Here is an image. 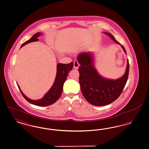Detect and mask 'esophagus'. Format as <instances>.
<instances>
[{"instance_id": "1", "label": "esophagus", "mask_w": 149, "mask_h": 149, "mask_svg": "<svg viewBox=\"0 0 149 149\" xmlns=\"http://www.w3.org/2000/svg\"><path fill=\"white\" fill-rule=\"evenodd\" d=\"M79 66H80V64H79V63H78L77 61H74V68L77 69Z\"/></svg>"}]
</instances>
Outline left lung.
Here are the masks:
<instances>
[{
    "mask_svg": "<svg viewBox=\"0 0 149 149\" xmlns=\"http://www.w3.org/2000/svg\"><path fill=\"white\" fill-rule=\"evenodd\" d=\"M103 33L120 45L112 34L106 32ZM121 47L127 53L124 47L123 46ZM94 58L93 52L82 53L77 57V61L80 65L79 68V83L82 95L88 102L94 106H105L117 99L123 91L128 77L129 61L127 59L124 74L114 80L104 77L98 73L95 67Z\"/></svg>",
    "mask_w": 149,
    "mask_h": 149,
    "instance_id": "1",
    "label": "left lung"
}]
</instances>
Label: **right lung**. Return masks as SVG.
Segmentation results:
<instances>
[{"instance_id": "add662e5", "label": "right lung", "mask_w": 149, "mask_h": 149, "mask_svg": "<svg viewBox=\"0 0 149 149\" xmlns=\"http://www.w3.org/2000/svg\"><path fill=\"white\" fill-rule=\"evenodd\" d=\"M42 34L41 32H37L35 33L33 36L29 39L28 41H26L24 43L20 48L27 44L35 41H38L37 38L38 37L41 36ZM74 65V63L71 62L69 64H62L59 63L56 65V77L55 78V80L54 83L49 90V91L44 95L43 98L37 100H31L30 98L27 97L25 94L22 92L20 87L19 86L18 84H17L18 87L22 95L29 102L33 104H35L38 106H47L51 105L54 103L56 102V101L61 97L62 95L63 85L67 79V76L69 72L72 70V68Z\"/></svg>"}]
</instances>
